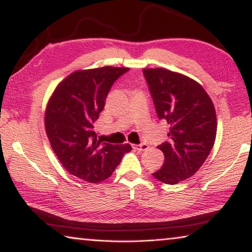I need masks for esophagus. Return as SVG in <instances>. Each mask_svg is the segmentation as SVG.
I'll return each instance as SVG.
<instances>
[{"instance_id": "esophagus-1", "label": "esophagus", "mask_w": 252, "mask_h": 252, "mask_svg": "<svg viewBox=\"0 0 252 252\" xmlns=\"http://www.w3.org/2000/svg\"><path fill=\"white\" fill-rule=\"evenodd\" d=\"M133 148L138 151H146L148 150L149 146L147 143H141V144H133Z\"/></svg>"}]
</instances>
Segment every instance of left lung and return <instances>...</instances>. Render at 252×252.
<instances>
[{
    "label": "left lung",
    "instance_id": "obj_1",
    "mask_svg": "<svg viewBox=\"0 0 252 252\" xmlns=\"http://www.w3.org/2000/svg\"><path fill=\"white\" fill-rule=\"evenodd\" d=\"M158 118L170 126L168 141L158 149L163 165L152 176L176 185L192 177L216 141L217 116L213 102L202 85L185 74L163 67L143 69Z\"/></svg>",
    "mask_w": 252,
    "mask_h": 252
}]
</instances>
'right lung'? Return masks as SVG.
Masks as SVG:
<instances>
[{"instance_id": "add662e5", "label": "right lung", "mask_w": 252, "mask_h": 252, "mask_svg": "<svg viewBox=\"0 0 252 252\" xmlns=\"http://www.w3.org/2000/svg\"><path fill=\"white\" fill-rule=\"evenodd\" d=\"M129 67L76 70L54 89L45 108L44 126L51 147L71 174L97 183L108 179L131 151L96 139L94 123L114 81Z\"/></svg>"}]
</instances>
